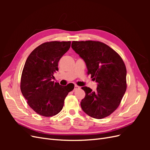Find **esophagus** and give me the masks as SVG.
<instances>
[{
    "instance_id": "obj_1",
    "label": "esophagus",
    "mask_w": 150,
    "mask_h": 150,
    "mask_svg": "<svg viewBox=\"0 0 150 150\" xmlns=\"http://www.w3.org/2000/svg\"><path fill=\"white\" fill-rule=\"evenodd\" d=\"M80 88L79 87V86H76V85H75L74 86V90L75 91V90H77V89H79Z\"/></svg>"
}]
</instances>
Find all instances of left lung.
<instances>
[{
	"instance_id": "1",
	"label": "left lung",
	"mask_w": 150,
	"mask_h": 150,
	"mask_svg": "<svg viewBox=\"0 0 150 150\" xmlns=\"http://www.w3.org/2000/svg\"><path fill=\"white\" fill-rule=\"evenodd\" d=\"M71 47L84 61L88 74L96 80V91L84 86L81 102L83 111L96 119L110 116L119 106L126 90V68L122 58L108 45L99 41H72Z\"/></svg>"
}]
</instances>
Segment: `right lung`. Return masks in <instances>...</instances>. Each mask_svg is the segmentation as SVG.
<instances>
[{"label": "right lung", "mask_w": 150, "mask_h": 150, "mask_svg": "<svg viewBox=\"0 0 150 150\" xmlns=\"http://www.w3.org/2000/svg\"><path fill=\"white\" fill-rule=\"evenodd\" d=\"M71 41L44 42L28 56L22 72L21 90L28 104L39 115H56L64 106V99L73 90L72 83L61 86L52 81L58 71V62L69 49Z\"/></svg>", "instance_id": "add662e5"}]
</instances>
